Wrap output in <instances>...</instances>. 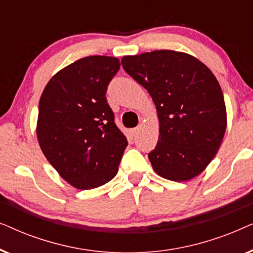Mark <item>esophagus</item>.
Masks as SVG:
<instances>
[{"mask_svg":"<svg viewBox=\"0 0 253 253\" xmlns=\"http://www.w3.org/2000/svg\"><path fill=\"white\" fill-rule=\"evenodd\" d=\"M139 131H140V127L139 126L134 127V129L131 130V134H132V136H137V134L139 133Z\"/></svg>","mask_w":253,"mask_h":253,"instance_id":"esophagus-1","label":"esophagus"}]
</instances>
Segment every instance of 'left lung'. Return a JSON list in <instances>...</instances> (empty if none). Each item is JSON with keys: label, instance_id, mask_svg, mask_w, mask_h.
I'll return each mask as SVG.
<instances>
[{"label": "left lung", "instance_id": "1", "mask_svg": "<svg viewBox=\"0 0 253 253\" xmlns=\"http://www.w3.org/2000/svg\"><path fill=\"white\" fill-rule=\"evenodd\" d=\"M121 62L157 107L160 134L148 153L154 171L175 182L198 176L215 157L227 127L215 76L198 58L175 50L124 56Z\"/></svg>", "mask_w": 253, "mask_h": 253}]
</instances>
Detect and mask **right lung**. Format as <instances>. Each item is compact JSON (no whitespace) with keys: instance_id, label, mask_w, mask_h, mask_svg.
I'll list each match as a JSON object with an SVG mask.
<instances>
[{"instance_id":"1","label":"right lung","mask_w":253,"mask_h":253,"mask_svg":"<svg viewBox=\"0 0 253 253\" xmlns=\"http://www.w3.org/2000/svg\"><path fill=\"white\" fill-rule=\"evenodd\" d=\"M120 65L116 57L81 58L55 74L41 94L40 148L76 189L98 188L115 177L127 146L106 99L107 86Z\"/></svg>"}]
</instances>
